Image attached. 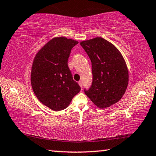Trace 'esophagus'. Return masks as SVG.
I'll use <instances>...</instances> for the list:
<instances>
[{
	"label": "esophagus",
	"mask_w": 156,
	"mask_h": 156,
	"mask_svg": "<svg viewBox=\"0 0 156 156\" xmlns=\"http://www.w3.org/2000/svg\"><path fill=\"white\" fill-rule=\"evenodd\" d=\"M78 84H79V85H80V87L83 88V83H82V81H79Z\"/></svg>",
	"instance_id": "obj_1"
}]
</instances>
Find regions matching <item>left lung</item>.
Returning a JSON list of instances; mask_svg holds the SVG:
<instances>
[{
	"label": "left lung",
	"instance_id": "1",
	"mask_svg": "<svg viewBox=\"0 0 156 156\" xmlns=\"http://www.w3.org/2000/svg\"><path fill=\"white\" fill-rule=\"evenodd\" d=\"M91 62L93 81L84 93L98 107L107 108L122 98L127 88L129 72L119 50L101 37L80 42Z\"/></svg>",
	"mask_w": 156,
	"mask_h": 156
}]
</instances>
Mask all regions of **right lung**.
I'll use <instances>...</instances> for the list:
<instances>
[{"mask_svg": "<svg viewBox=\"0 0 156 156\" xmlns=\"http://www.w3.org/2000/svg\"><path fill=\"white\" fill-rule=\"evenodd\" d=\"M78 43L65 37H56L44 44L34 59L33 91L42 103L54 111L66 109L80 91L67 64L71 50Z\"/></svg>", "mask_w": 156, "mask_h": 156, "instance_id": "obj_1", "label": "right lung"}]
</instances>
